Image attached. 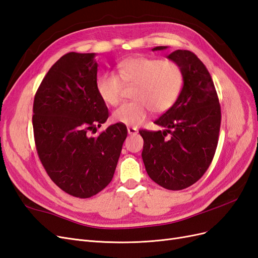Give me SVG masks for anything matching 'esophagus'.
Listing matches in <instances>:
<instances>
[{
	"instance_id": "esophagus-1",
	"label": "esophagus",
	"mask_w": 258,
	"mask_h": 258,
	"mask_svg": "<svg viewBox=\"0 0 258 258\" xmlns=\"http://www.w3.org/2000/svg\"><path fill=\"white\" fill-rule=\"evenodd\" d=\"M127 130H128V134L131 135V136H135V135L138 134V128L137 127H128Z\"/></svg>"
}]
</instances>
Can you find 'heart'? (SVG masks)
<instances>
[{
  "label": "heart",
  "instance_id": "1",
  "mask_svg": "<svg viewBox=\"0 0 258 258\" xmlns=\"http://www.w3.org/2000/svg\"><path fill=\"white\" fill-rule=\"evenodd\" d=\"M117 73L105 72L96 82L100 98L108 105L120 102L123 87H132L131 102L113 113L117 122L128 126L142 123L151 113H165L174 105L183 86V70L172 60L138 56L121 60Z\"/></svg>",
  "mask_w": 258,
  "mask_h": 258
}]
</instances>
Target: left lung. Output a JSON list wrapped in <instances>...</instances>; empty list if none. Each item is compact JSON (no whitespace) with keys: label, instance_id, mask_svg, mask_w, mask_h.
Listing matches in <instances>:
<instances>
[{"label":"left lung","instance_id":"left-lung-1","mask_svg":"<svg viewBox=\"0 0 258 258\" xmlns=\"http://www.w3.org/2000/svg\"><path fill=\"white\" fill-rule=\"evenodd\" d=\"M168 58L181 66L183 88L174 105L155 121L165 130L139 132L144 140L142 159L148 176L163 188L181 190L201 178L213 160L221 105L212 77L196 54L177 49Z\"/></svg>","mask_w":258,"mask_h":258}]
</instances>
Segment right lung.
<instances>
[{
  "mask_svg": "<svg viewBox=\"0 0 258 258\" xmlns=\"http://www.w3.org/2000/svg\"><path fill=\"white\" fill-rule=\"evenodd\" d=\"M96 53L69 52L45 75L33 103L37 155L67 194L90 198L112 181L127 127L117 122L97 137L108 110L97 91Z\"/></svg>",
  "mask_w": 258,
  "mask_h": 258,
  "instance_id": "obj_1",
  "label": "right lung"
}]
</instances>
